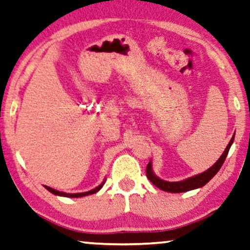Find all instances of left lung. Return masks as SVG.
<instances>
[{"label":"left lung","instance_id":"1","mask_svg":"<svg viewBox=\"0 0 250 250\" xmlns=\"http://www.w3.org/2000/svg\"><path fill=\"white\" fill-rule=\"evenodd\" d=\"M233 140H234V135L232 137L231 141L229 142L228 147H226L224 153H223L222 156L219 157V160L217 161L211 167L208 168L206 172L197 174V176H194L192 178H188V179H186V180L177 181V183H170V181H165V180L160 179V178H157L153 173L151 162H149L147 165V168H146V174H147L148 179L150 180L151 183L155 185V186L158 187L160 189L165 190V192H168V193H183V192H188V190L199 188V187H202L207 183H209V181L211 180V178L215 176L217 172H218L219 168L222 167L223 163H224L226 156H228L229 148H231V145L233 144Z\"/></svg>","mask_w":250,"mask_h":250}]
</instances>
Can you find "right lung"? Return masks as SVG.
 <instances>
[{
	"mask_svg": "<svg viewBox=\"0 0 250 250\" xmlns=\"http://www.w3.org/2000/svg\"><path fill=\"white\" fill-rule=\"evenodd\" d=\"M105 181H103V183L100 185V186H97L96 188H94L92 190H89V192H85V193H77V194H66V193H63V192H60V190H56L54 188H50V187L48 186H44L46 188L49 190V192H51L53 194H55V195H60V196H66V197H82V196H86V195H89V194H94L96 192H99L100 189L102 188L103 185H104Z\"/></svg>",
	"mask_w": 250,
	"mask_h": 250,
	"instance_id": "right-lung-1",
	"label": "right lung"
}]
</instances>
